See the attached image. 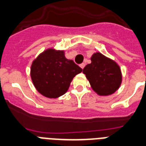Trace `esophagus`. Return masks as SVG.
I'll list each match as a JSON object with an SVG mask.
<instances>
[{
	"instance_id": "obj_1",
	"label": "esophagus",
	"mask_w": 146,
	"mask_h": 146,
	"mask_svg": "<svg viewBox=\"0 0 146 146\" xmlns=\"http://www.w3.org/2000/svg\"><path fill=\"white\" fill-rule=\"evenodd\" d=\"M80 67H81V68L83 69L85 67V66H86V64H85V63H82V64H80Z\"/></svg>"
}]
</instances>
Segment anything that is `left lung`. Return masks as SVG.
<instances>
[{
  "instance_id": "left-lung-1",
  "label": "left lung",
  "mask_w": 146,
  "mask_h": 146,
  "mask_svg": "<svg viewBox=\"0 0 146 146\" xmlns=\"http://www.w3.org/2000/svg\"><path fill=\"white\" fill-rule=\"evenodd\" d=\"M91 64L85 66L82 73L89 80L92 89L101 96L113 94L122 82V73L120 66L102 53L92 55Z\"/></svg>"
}]
</instances>
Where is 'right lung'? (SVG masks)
<instances>
[{
  "mask_svg": "<svg viewBox=\"0 0 146 146\" xmlns=\"http://www.w3.org/2000/svg\"><path fill=\"white\" fill-rule=\"evenodd\" d=\"M64 54L63 50L48 48L32 63L31 79L36 90L44 97L57 98L64 95L73 78L82 71Z\"/></svg>",
  "mask_w": 146,
  "mask_h": 146,
  "instance_id": "right-lung-1",
  "label": "right lung"
}]
</instances>
